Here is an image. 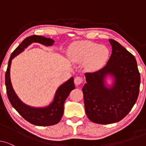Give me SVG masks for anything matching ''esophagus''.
Returning a JSON list of instances; mask_svg holds the SVG:
<instances>
[{"label":"esophagus","instance_id":"esophagus-1","mask_svg":"<svg viewBox=\"0 0 146 146\" xmlns=\"http://www.w3.org/2000/svg\"><path fill=\"white\" fill-rule=\"evenodd\" d=\"M82 82H83V78H82L77 76L74 78V84L76 86L80 85Z\"/></svg>","mask_w":146,"mask_h":146}]
</instances>
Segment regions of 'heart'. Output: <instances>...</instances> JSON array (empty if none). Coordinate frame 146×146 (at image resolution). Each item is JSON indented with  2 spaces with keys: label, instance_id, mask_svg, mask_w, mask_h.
Listing matches in <instances>:
<instances>
[{
  "label": "heart",
  "instance_id": "b5f03b06",
  "mask_svg": "<svg viewBox=\"0 0 146 146\" xmlns=\"http://www.w3.org/2000/svg\"><path fill=\"white\" fill-rule=\"evenodd\" d=\"M69 55L74 62L84 64L86 70L93 73L106 64L109 57V50L104 46L91 41H81L72 46Z\"/></svg>",
  "mask_w": 146,
  "mask_h": 146
}]
</instances>
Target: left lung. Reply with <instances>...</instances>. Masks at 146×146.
I'll use <instances>...</instances> for the list:
<instances>
[{
  "instance_id": "left-lung-1",
  "label": "left lung",
  "mask_w": 146,
  "mask_h": 146,
  "mask_svg": "<svg viewBox=\"0 0 146 146\" xmlns=\"http://www.w3.org/2000/svg\"><path fill=\"white\" fill-rule=\"evenodd\" d=\"M109 42L112 50L106 65L86 73L82 88L87 116L100 124L117 122L126 116L136 102L140 85L135 57L117 41ZM109 77L111 85L107 83Z\"/></svg>"
}]
</instances>
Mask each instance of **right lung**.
<instances>
[{
  "label": "right lung",
  "mask_w": 146,
  "mask_h": 146,
  "mask_svg": "<svg viewBox=\"0 0 146 146\" xmlns=\"http://www.w3.org/2000/svg\"><path fill=\"white\" fill-rule=\"evenodd\" d=\"M33 43H39L45 46H51L54 40L42 36L33 35L27 37L15 50L10 57L5 74V84L9 101L13 107L22 117L32 124L39 126H48L56 124L60 121L64 113V104L70 94L75 89L74 78L64 82L58 88L52 102L44 107H33L21 101L16 94L11 83V66L12 60Z\"/></svg>",
  "instance_id": "add662e5"
}]
</instances>
